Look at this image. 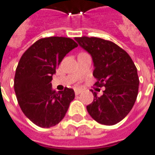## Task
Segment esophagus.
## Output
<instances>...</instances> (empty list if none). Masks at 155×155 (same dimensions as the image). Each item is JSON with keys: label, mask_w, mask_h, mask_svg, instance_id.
Wrapping results in <instances>:
<instances>
[{"label": "esophagus", "mask_w": 155, "mask_h": 155, "mask_svg": "<svg viewBox=\"0 0 155 155\" xmlns=\"http://www.w3.org/2000/svg\"><path fill=\"white\" fill-rule=\"evenodd\" d=\"M74 93H75L76 95L80 94L81 93V89H80V88H76V89H74Z\"/></svg>", "instance_id": "34e87169"}]
</instances>
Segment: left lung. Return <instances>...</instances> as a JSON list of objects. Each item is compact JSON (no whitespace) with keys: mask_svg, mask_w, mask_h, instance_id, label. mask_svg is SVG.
Here are the masks:
<instances>
[{"mask_svg":"<svg viewBox=\"0 0 155 155\" xmlns=\"http://www.w3.org/2000/svg\"><path fill=\"white\" fill-rule=\"evenodd\" d=\"M74 39L92 56L98 86L105 87L100 97L94 93L93 103L87 106L88 113L101 124L114 125L136 102L139 88L136 66L128 53L110 41L88 37Z\"/></svg>","mask_w":155,"mask_h":155,"instance_id":"obj_1","label":"left lung"}]
</instances>
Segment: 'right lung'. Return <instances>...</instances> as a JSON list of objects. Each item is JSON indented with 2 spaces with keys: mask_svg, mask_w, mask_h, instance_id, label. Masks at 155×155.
Returning a JSON list of instances; mask_svg holds the SVG:
<instances>
[{
  "mask_svg": "<svg viewBox=\"0 0 155 155\" xmlns=\"http://www.w3.org/2000/svg\"><path fill=\"white\" fill-rule=\"evenodd\" d=\"M78 45L69 38L50 37L35 42L23 54L14 76V91L20 108L42 128L59 124L74 99L71 88L52 90L53 74L64 56Z\"/></svg>",
  "mask_w": 155,
  "mask_h": 155,
  "instance_id": "obj_1",
  "label": "right lung"
}]
</instances>
